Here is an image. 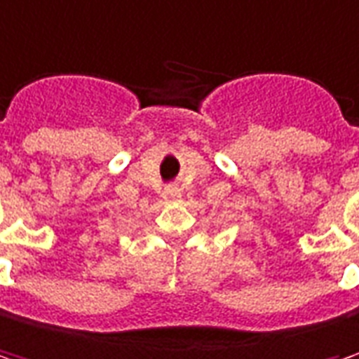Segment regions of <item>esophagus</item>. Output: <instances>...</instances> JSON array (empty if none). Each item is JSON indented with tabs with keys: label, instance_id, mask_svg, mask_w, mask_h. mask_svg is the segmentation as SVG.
<instances>
[{
	"label": "esophagus",
	"instance_id": "1",
	"mask_svg": "<svg viewBox=\"0 0 359 359\" xmlns=\"http://www.w3.org/2000/svg\"><path fill=\"white\" fill-rule=\"evenodd\" d=\"M164 198H168V201H177L180 196L179 189H172V187H168V189H164Z\"/></svg>",
	"mask_w": 359,
	"mask_h": 359
}]
</instances>
